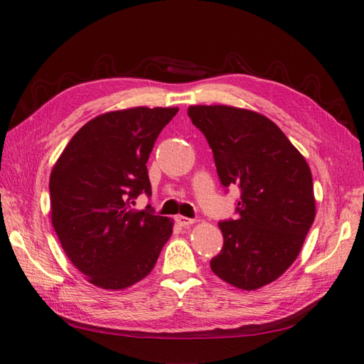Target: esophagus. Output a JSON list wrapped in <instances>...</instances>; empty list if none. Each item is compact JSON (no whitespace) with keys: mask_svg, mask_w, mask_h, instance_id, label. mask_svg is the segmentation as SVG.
<instances>
[{"mask_svg":"<svg viewBox=\"0 0 364 364\" xmlns=\"http://www.w3.org/2000/svg\"><path fill=\"white\" fill-rule=\"evenodd\" d=\"M175 222L178 223L180 227H189L194 223V219H189V218H184V215H175Z\"/></svg>","mask_w":364,"mask_h":364,"instance_id":"1","label":"esophagus"}]
</instances>
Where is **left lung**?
Wrapping results in <instances>:
<instances>
[{
    "label": "left lung",
    "instance_id": "1",
    "mask_svg": "<svg viewBox=\"0 0 364 364\" xmlns=\"http://www.w3.org/2000/svg\"><path fill=\"white\" fill-rule=\"evenodd\" d=\"M210 144L223 188L241 191L237 218L220 220L223 247L213 272L239 289L277 280L299 257L314 215L305 158L272 120L233 106H189Z\"/></svg>",
    "mask_w": 364,
    "mask_h": 364
}]
</instances>
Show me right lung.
I'll return each instance as SVG.
<instances>
[{"instance_id": "obj_1", "label": "right lung", "mask_w": 364, "mask_h": 364, "mask_svg": "<svg viewBox=\"0 0 364 364\" xmlns=\"http://www.w3.org/2000/svg\"><path fill=\"white\" fill-rule=\"evenodd\" d=\"M178 107H131L87 122L54 164L51 222L64 252L87 280L125 289L151 272L173 222L134 200L151 196L153 145Z\"/></svg>"}]
</instances>
